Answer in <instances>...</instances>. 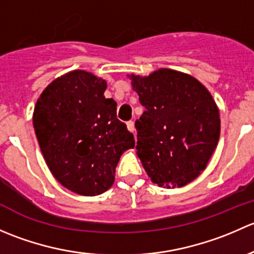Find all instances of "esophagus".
Here are the masks:
<instances>
[{
    "mask_svg": "<svg viewBox=\"0 0 254 254\" xmlns=\"http://www.w3.org/2000/svg\"><path fill=\"white\" fill-rule=\"evenodd\" d=\"M127 130H129L130 132H132V134L135 135V132H136V130H135V125H134V122H127Z\"/></svg>",
    "mask_w": 254,
    "mask_h": 254,
    "instance_id": "obj_1",
    "label": "esophagus"
}]
</instances>
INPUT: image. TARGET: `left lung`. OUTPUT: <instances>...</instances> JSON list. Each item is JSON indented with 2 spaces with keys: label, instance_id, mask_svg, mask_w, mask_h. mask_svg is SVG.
Segmentation results:
<instances>
[{
  "label": "left lung",
  "instance_id": "8db88e82",
  "mask_svg": "<svg viewBox=\"0 0 254 254\" xmlns=\"http://www.w3.org/2000/svg\"><path fill=\"white\" fill-rule=\"evenodd\" d=\"M130 79L146 109L135 122L143 168L160 187L190 183L219 142L220 115L211 94L196 78L170 68Z\"/></svg>",
  "mask_w": 254,
  "mask_h": 254
}]
</instances>
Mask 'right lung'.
I'll return each instance as SVG.
<instances>
[{
    "instance_id": "obj_1",
    "label": "right lung",
    "mask_w": 254,
    "mask_h": 254,
    "mask_svg": "<svg viewBox=\"0 0 254 254\" xmlns=\"http://www.w3.org/2000/svg\"><path fill=\"white\" fill-rule=\"evenodd\" d=\"M107 82L75 70L54 79L40 94L33 125L53 176L73 193L99 195L114 183L115 167L134 135L106 98Z\"/></svg>"
}]
</instances>
